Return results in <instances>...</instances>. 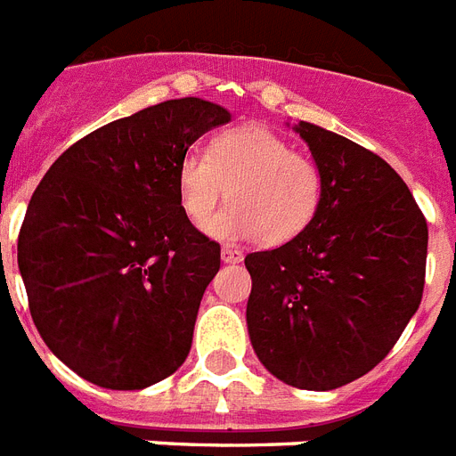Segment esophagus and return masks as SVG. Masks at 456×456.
<instances>
[{"mask_svg":"<svg viewBox=\"0 0 456 456\" xmlns=\"http://www.w3.org/2000/svg\"><path fill=\"white\" fill-rule=\"evenodd\" d=\"M222 260L229 262V265H236V262L243 260V250H239L234 246H224L222 248Z\"/></svg>","mask_w":456,"mask_h":456,"instance_id":"34e87169","label":"esophagus"}]
</instances>
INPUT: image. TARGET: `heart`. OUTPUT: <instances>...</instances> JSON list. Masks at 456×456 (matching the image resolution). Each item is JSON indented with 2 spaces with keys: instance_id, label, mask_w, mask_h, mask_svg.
Returning <instances> with one entry per match:
<instances>
[{
  "instance_id": "obj_1",
  "label": "heart",
  "mask_w": 456,
  "mask_h": 456,
  "mask_svg": "<svg viewBox=\"0 0 456 456\" xmlns=\"http://www.w3.org/2000/svg\"><path fill=\"white\" fill-rule=\"evenodd\" d=\"M177 196L187 220L203 227L222 198L235 203L208 223L220 240L262 236L266 243L297 239L323 201V173L312 157L265 126L217 135L208 154L187 151L177 166Z\"/></svg>"
}]
</instances>
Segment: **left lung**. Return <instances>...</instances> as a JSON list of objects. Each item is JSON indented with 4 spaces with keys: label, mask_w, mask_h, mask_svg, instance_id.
I'll return each mask as SVG.
<instances>
[{
    "label": "left lung",
    "mask_w": 456,
    "mask_h": 456,
    "mask_svg": "<svg viewBox=\"0 0 456 456\" xmlns=\"http://www.w3.org/2000/svg\"><path fill=\"white\" fill-rule=\"evenodd\" d=\"M295 131L323 173V201L297 239L246 255L248 335L281 382L330 391L382 362L419 309L428 227L375 151L306 121Z\"/></svg>",
    "instance_id": "obj_1"
}]
</instances>
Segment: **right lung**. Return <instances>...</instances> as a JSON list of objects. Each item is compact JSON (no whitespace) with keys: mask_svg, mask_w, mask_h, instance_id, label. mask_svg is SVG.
Segmentation results:
<instances>
[{"mask_svg":"<svg viewBox=\"0 0 456 456\" xmlns=\"http://www.w3.org/2000/svg\"><path fill=\"white\" fill-rule=\"evenodd\" d=\"M224 107L166 100L77 140L29 199L18 269L46 346L102 388L173 375L220 269V243L187 220L177 166L227 124Z\"/></svg>","mask_w":456,"mask_h":456,"instance_id":"right-lung-1","label":"right lung"}]
</instances>
